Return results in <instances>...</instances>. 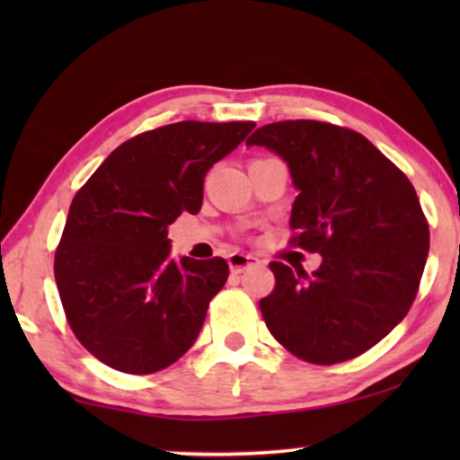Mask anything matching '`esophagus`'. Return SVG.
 Segmentation results:
<instances>
[{
  "label": "esophagus",
  "instance_id": "34e87169",
  "mask_svg": "<svg viewBox=\"0 0 460 460\" xmlns=\"http://www.w3.org/2000/svg\"><path fill=\"white\" fill-rule=\"evenodd\" d=\"M228 263L232 272H243V270H247L251 266H261V260H257L255 255L249 253H232L228 257Z\"/></svg>",
  "mask_w": 460,
  "mask_h": 460
}]
</instances>
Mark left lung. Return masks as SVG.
<instances>
[{"mask_svg": "<svg viewBox=\"0 0 460 460\" xmlns=\"http://www.w3.org/2000/svg\"><path fill=\"white\" fill-rule=\"evenodd\" d=\"M291 169L299 194L291 244L323 255L316 272L272 261L260 301L276 341L329 367L364 354L402 323L429 253V224L414 186L381 150L332 123L279 121L249 136Z\"/></svg>", "mask_w": 460, "mask_h": 460, "instance_id": "obj_1", "label": "left lung"}]
</instances>
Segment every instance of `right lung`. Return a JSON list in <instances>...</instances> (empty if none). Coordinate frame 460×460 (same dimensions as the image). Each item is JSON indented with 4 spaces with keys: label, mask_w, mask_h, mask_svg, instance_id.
<instances>
[{
    "label": "right lung",
    "mask_w": 460,
    "mask_h": 460,
    "mask_svg": "<svg viewBox=\"0 0 460 460\" xmlns=\"http://www.w3.org/2000/svg\"><path fill=\"white\" fill-rule=\"evenodd\" d=\"M253 121H180L123 142L75 194L54 276L68 326L106 367L150 375L197 341L228 280L222 257H169L167 226L199 213L213 163Z\"/></svg>",
    "instance_id": "1"
}]
</instances>
